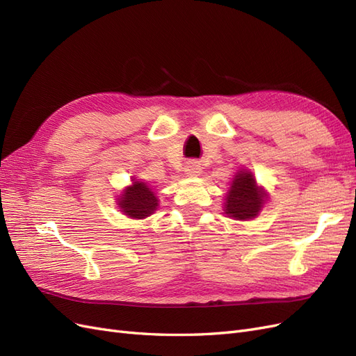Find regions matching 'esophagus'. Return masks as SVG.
<instances>
[{
	"label": "esophagus",
	"instance_id": "obj_1",
	"mask_svg": "<svg viewBox=\"0 0 356 356\" xmlns=\"http://www.w3.org/2000/svg\"><path fill=\"white\" fill-rule=\"evenodd\" d=\"M186 174H187L188 177H199V175L202 174V166H200L199 161H196V160L187 161V165H186Z\"/></svg>",
	"mask_w": 356,
	"mask_h": 356
}]
</instances>
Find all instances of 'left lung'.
<instances>
[{
    "label": "left lung",
    "instance_id": "8db88e82",
    "mask_svg": "<svg viewBox=\"0 0 356 356\" xmlns=\"http://www.w3.org/2000/svg\"><path fill=\"white\" fill-rule=\"evenodd\" d=\"M266 199V191L257 186L252 172L241 169L225 195L224 212L234 220H251L261 211Z\"/></svg>",
    "mask_w": 356,
    "mask_h": 356
}]
</instances>
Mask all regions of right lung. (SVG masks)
<instances>
[{
	"label": "right lung",
	"mask_w": 356,
	"mask_h": 356,
	"mask_svg": "<svg viewBox=\"0 0 356 356\" xmlns=\"http://www.w3.org/2000/svg\"><path fill=\"white\" fill-rule=\"evenodd\" d=\"M132 181V186L123 190L117 204L127 217L143 220L149 217L157 209L159 199L154 196L152 188L147 186V182L136 179Z\"/></svg>",
	"instance_id": "1"
}]
</instances>
